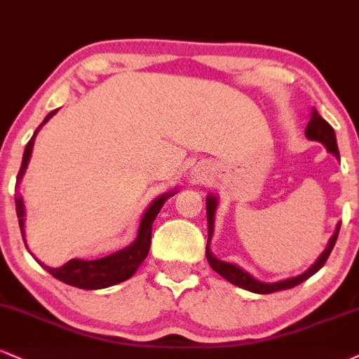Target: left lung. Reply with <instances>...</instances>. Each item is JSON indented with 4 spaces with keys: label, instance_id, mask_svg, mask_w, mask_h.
<instances>
[{
    "label": "left lung",
    "instance_id": "1",
    "mask_svg": "<svg viewBox=\"0 0 359 359\" xmlns=\"http://www.w3.org/2000/svg\"><path fill=\"white\" fill-rule=\"evenodd\" d=\"M306 137H308L309 140L321 142V144L327 149V152H331L332 155H336V157L339 158V150H338V144H336L334 130H332V127L326 122L325 118H321V115L318 114L316 109H313V111H311L309 123H308V127H306ZM215 205H217V198L212 197V196L207 197V221H209V239H210V236H212V229H214ZM339 227H341V222L338 224V227H336V232L332 234V237L330 239V244H327L325 252H323L321 256L318 257V261L314 262V264L311 266L304 274L297 276V278H292V279L279 280V283H271V284L261 283V280L254 279L252 276L245 273V271L241 269V267H237L234 264H229V262L219 261V259H215L212 254H210L209 245L205 248V256H207V261H209L210 267H212L215 273H217L219 276H222L224 279H227L229 283L234 284V286L248 289V291L256 292V294H271V292L294 287V286H297V284L303 283V280L309 279L313 274H316L318 271L321 269L323 266H325V262L327 261V257H330L332 248H334L336 239H338V234H339Z\"/></svg>",
    "mask_w": 359,
    "mask_h": 359
}]
</instances>
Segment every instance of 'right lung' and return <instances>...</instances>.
Wrapping results in <instances>:
<instances>
[{
  "mask_svg": "<svg viewBox=\"0 0 359 359\" xmlns=\"http://www.w3.org/2000/svg\"><path fill=\"white\" fill-rule=\"evenodd\" d=\"M55 114L56 110L46 115V118L43 120V123L48 122ZM40 127L36 128V132L40 130ZM36 132H34V135H36ZM34 135L29 138L27 149H25L23 162H21V168L18 172V177H16L18 182L25 174V168L28 165L29 155H32L33 144H34ZM170 196L172 194H163L162 197H158L157 201L152 202V205L147 209L144 217H142L135 243L128 245L127 249L118 250V252L111 254V256H107L103 259H97V261H80V259H72L70 262H67V264L62 267H56V269L41 264L40 261L38 262H40V264L45 267L51 276H53V278L62 280L65 284H70V286H75L80 289H103V287H109V286H114V284L122 283V280L133 276V273L137 271V267L145 261L147 254H149L150 250V243H152V222L155 221V217H157V214L161 212L163 202H165ZM16 214H18L21 236H23V241H25V219H23L25 205H23V201H21V197L16 198Z\"/></svg>",
  "mask_w": 359,
  "mask_h": 359,
  "instance_id": "obj_1",
  "label": "right lung"
}]
</instances>
